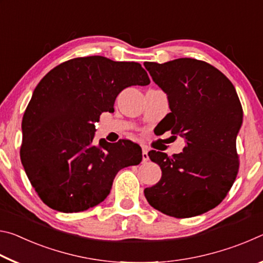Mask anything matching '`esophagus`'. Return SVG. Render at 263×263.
Masks as SVG:
<instances>
[{
    "label": "esophagus",
    "mask_w": 263,
    "mask_h": 263,
    "mask_svg": "<svg viewBox=\"0 0 263 263\" xmlns=\"http://www.w3.org/2000/svg\"><path fill=\"white\" fill-rule=\"evenodd\" d=\"M148 159H149V157H148V148L146 147V146H142V161H144V162L148 161Z\"/></svg>",
    "instance_id": "1"
}]
</instances>
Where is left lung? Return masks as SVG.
Returning a JSON list of instances; mask_svg holds the SVG:
<instances>
[{"instance_id":"left-lung-1","label":"left lung","mask_w":263,"mask_h":263,"mask_svg":"<svg viewBox=\"0 0 263 263\" xmlns=\"http://www.w3.org/2000/svg\"><path fill=\"white\" fill-rule=\"evenodd\" d=\"M144 66L168 96L172 112L162 119V132L185 138L179 154L149 151L162 176L145 197L167 216L202 215L221 203L238 175L241 103L232 82L205 61L180 58Z\"/></svg>"}]
</instances>
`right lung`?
<instances>
[{
	"label": "right lung",
	"instance_id": "right-lung-1",
	"mask_svg": "<svg viewBox=\"0 0 263 263\" xmlns=\"http://www.w3.org/2000/svg\"><path fill=\"white\" fill-rule=\"evenodd\" d=\"M149 82L138 62L101 55L65 61L42 79L23 116L20 153L47 206L65 213L88 210L104 201L122 168L141 162V148L130 140L95 142V123L114 111L123 89Z\"/></svg>",
	"mask_w": 263,
	"mask_h": 263
}]
</instances>
